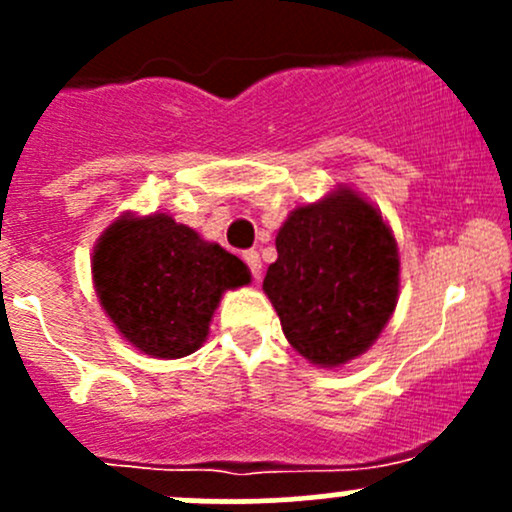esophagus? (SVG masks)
<instances>
[{
	"mask_svg": "<svg viewBox=\"0 0 512 512\" xmlns=\"http://www.w3.org/2000/svg\"><path fill=\"white\" fill-rule=\"evenodd\" d=\"M242 260H245V265L250 267L252 277H255V280H260V275H262L260 252H257V250H245V252H242Z\"/></svg>",
	"mask_w": 512,
	"mask_h": 512,
	"instance_id": "34e87169",
	"label": "esophagus"
}]
</instances>
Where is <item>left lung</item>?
Returning a JSON list of instances; mask_svg holds the SVG:
<instances>
[{
    "label": "left lung",
    "instance_id": "1",
    "mask_svg": "<svg viewBox=\"0 0 512 512\" xmlns=\"http://www.w3.org/2000/svg\"><path fill=\"white\" fill-rule=\"evenodd\" d=\"M262 289L287 342L317 366L364 354L399 297V250L379 210L352 188L294 208Z\"/></svg>",
    "mask_w": 512,
    "mask_h": 512
}]
</instances>
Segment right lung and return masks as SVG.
<instances>
[{"label":"right lung","mask_w":512,"mask_h":512,"mask_svg":"<svg viewBox=\"0 0 512 512\" xmlns=\"http://www.w3.org/2000/svg\"><path fill=\"white\" fill-rule=\"evenodd\" d=\"M94 287L118 332L143 354L180 359L203 347L225 289L250 270L170 215H121L96 242Z\"/></svg>","instance_id":"obj_1"}]
</instances>
